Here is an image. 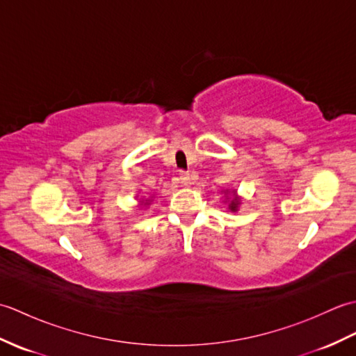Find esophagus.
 I'll use <instances>...</instances> for the list:
<instances>
[{
  "instance_id": "1",
  "label": "esophagus",
  "mask_w": 356,
  "mask_h": 356,
  "mask_svg": "<svg viewBox=\"0 0 356 356\" xmlns=\"http://www.w3.org/2000/svg\"><path fill=\"white\" fill-rule=\"evenodd\" d=\"M179 179H180V182H182V185H185V186L191 184V177H190V174H188V172H180Z\"/></svg>"
}]
</instances>
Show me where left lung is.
Returning a JSON list of instances; mask_svg holds the SVG:
<instances>
[{"label": "left lung", "instance_id": "obj_1", "mask_svg": "<svg viewBox=\"0 0 356 356\" xmlns=\"http://www.w3.org/2000/svg\"><path fill=\"white\" fill-rule=\"evenodd\" d=\"M222 193L225 194V203H228V209L232 211V213H237L241 205V197L237 194V190H232V191L223 190Z\"/></svg>", "mask_w": 356, "mask_h": 356}]
</instances>
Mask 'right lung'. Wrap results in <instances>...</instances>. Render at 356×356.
I'll return each mask as SVG.
<instances>
[{
  "label": "right lung",
  "mask_w": 356,
  "mask_h": 356,
  "mask_svg": "<svg viewBox=\"0 0 356 356\" xmlns=\"http://www.w3.org/2000/svg\"><path fill=\"white\" fill-rule=\"evenodd\" d=\"M153 197L154 195H151V197H145V195H143V197H140L139 200H138V207H148V205H151V202H153Z\"/></svg>",
  "instance_id": "obj_1"
}]
</instances>
